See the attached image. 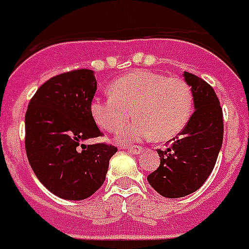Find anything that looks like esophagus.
Returning <instances> with one entry per match:
<instances>
[{"label":"esophagus","instance_id":"esophagus-1","mask_svg":"<svg viewBox=\"0 0 249 249\" xmlns=\"http://www.w3.org/2000/svg\"><path fill=\"white\" fill-rule=\"evenodd\" d=\"M124 149H126V150H128L131 154H140V152L142 150V148H141V146H127V148H124Z\"/></svg>","mask_w":249,"mask_h":249}]
</instances>
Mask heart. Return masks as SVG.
<instances>
[{"mask_svg":"<svg viewBox=\"0 0 249 249\" xmlns=\"http://www.w3.org/2000/svg\"><path fill=\"white\" fill-rule=\"evenodd\" d=\"M107 97H95L91 114L100 128L117 132L132 113L137 121L117 136L121 144H130L154 135L167 140L184 130L192 117L193 93L184 79L168 78L150 71H134L110 86Z\"/></svg>","mask_w":249,"mask_h":249,"instance_id":"1","label":"heart"}]
</instances>
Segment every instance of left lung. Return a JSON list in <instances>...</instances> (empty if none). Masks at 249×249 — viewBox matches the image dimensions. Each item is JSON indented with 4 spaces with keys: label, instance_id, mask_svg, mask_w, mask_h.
<instances>
[{
    "label": "left lung",
    "instance_id": "left-lung-1",
    "mask_svg": "<svg viewBox=\"0 0 249 249\" xmlns=\"http://www.w3.org/2000/svg\"><path fill=\"white\" fill-rule=\"evenodd\" d=\"M182 75L192 90L194 113L170 148L158 149L160 164L148 176L152 188L166 198H182L204 184L224 137L222 109L213 89L189 71Z\"/></svg>",
    "mask_w": 249,
    "mask_h": 249
}]
</instances>
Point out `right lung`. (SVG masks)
Instances as JSON below:
<instances>
[{
    "mask_svg": "<svg viewBox=\"0 0 249 249\" xmlns=\"http://www.w3.org/2000/svg\"><path fill=\"white\" fill-rule=\"evenodd\" d=\"M96 78L78 69L46 81L25 113V150L41 184L59 198L82 200L104 184L117 148L86 145L100 136L91 114Z\"/></svg>",
    "mask_w": 249,
    "mask_h": 249,
    "instance_id": "obj_1",
    "label": "right lung"
}]
</instances>
